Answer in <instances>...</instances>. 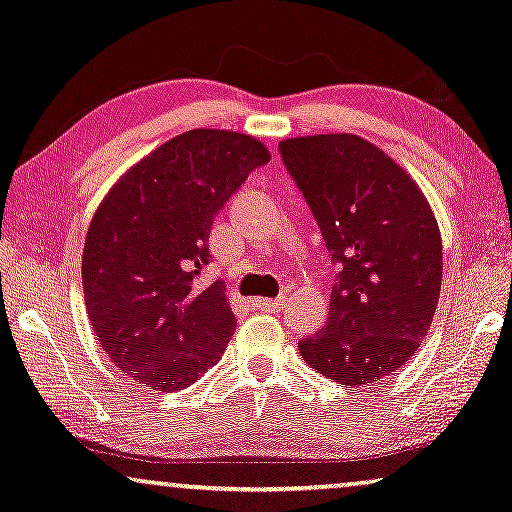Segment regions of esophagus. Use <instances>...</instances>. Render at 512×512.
Returning a JSON list of instances; mask_svg holds the SVG:
<instances>
[{
  "label": "esophagus",
  "instance_id": "obj_1",
  "mask_svg": "<svg viewBox=\"0 0 512 512\" xmlns=\"http://www.w3.org/2000/svg\"><path fill=\"white\" fill-rule=\"evenodd\" d=\"M255 306H260V309H267V311H276V309H281V306H283V299H264V297H260V299H255Z\"/></svg>",
  "mask_w": 512,
  "mask_h": 512
}]
</instances>
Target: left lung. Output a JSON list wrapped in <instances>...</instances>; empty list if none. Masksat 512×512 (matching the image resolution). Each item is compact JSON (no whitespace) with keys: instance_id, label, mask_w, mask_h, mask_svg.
Returning <instances> with one entry per match:
<instances>
[{"instance_id":"left-lung-1","label":"left lung","mask_w":512,"mask_h":512,"mask_svg":"<svg viewBox=\"0 0 512 512\" xmlns=\"http://www.w3.org/2000/svg\"><path fill=\"white\" fill-rule=\"evenodd\" d=\"M278 149L339 264L327 323L299 353L349 388L377 384L419 351L433 323L442 238L431 203L360 135H304Z\"/></svg>"}]
</instances>
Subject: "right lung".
<instances>
[{
  "mask_svg": "<svg viewBox=\"0 0 512 512\" xmlns=\"http://www.w3.org/2000/svg\"><path fill=\"white\" fill-rule=\"evenodd\" d=\"M260 140L194 128L119 177L88 227L81 283L93 332L121 372L154 391L194 384L227 349L236 318L227 285L196 283L215 215L252 170Z\"/></svg>",
  "mask_w": 512,
  "mask_h": 512,
  "instance_id": "1",
  "label": "right lung"
}]
</instances>
